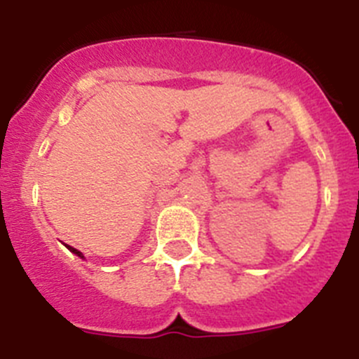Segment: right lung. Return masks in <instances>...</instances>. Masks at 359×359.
<instances>
[{
  "mask_svg": "<svg viewBox=\"0 0 359 359\" xmlns=\"http://www.w3.org/2000/svg\"><path fill=\"white\" fill-rule=\"evenodd\" d=\"M68 250H69V252H73V253H75V255H79V257H82V253H81V252H79V250H75V248H72V246H68Z\"/></svg>",
  "mask_w": 359,
  "mask_h": 359,
  "instance_id": "add662e5",
  "label": "right lung"
}]
</instances>
